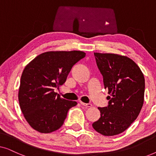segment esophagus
<instances>
[{"instance_id":"esophagus-1","label":"esophagus","mask_w":156,"mask_h":156,"mask_svg":"<svg viewBox=\"0 0 156 156\" xmlns=\"http://www.w3.org/2000/svg\"><path fill=\"white\" fill-rule=\"evenodd\" d=\"M80 104H82V106H85V107H91V106H92V104H86V103H84V102H82V101H80Z\"/></svg>"}]
</instances>
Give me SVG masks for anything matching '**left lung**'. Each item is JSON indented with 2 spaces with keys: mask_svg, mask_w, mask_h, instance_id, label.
<instances>
[{
  "mask_svg": "<svg viewBox=\"0 0 156 156\" xmlns=\"http://www.w3.org/2000/svg\"><path fill=\"white\" fill-rule=\"evenodd\" d=\"M104 88L109 100L106 107H99V119L92 124L104 136L122 133L136 120L144 101L145 78L140 67L131 58L113 53L94 52Z\"/></svg>",
  "mask_w": 156,
  "mask_h": 156,
  "instance_id": "8db88e82",
  "label": "left lung"
}]
</instances>
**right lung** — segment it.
<instances>
[{
  "label": "right lung",
  "mask_w": 156,
  "mask_h": 156,
  "mask_svg": "<svg viewBox=\"0 0 156 156\" xmlns=\"http://www.w3.org/2000/svg\"><path fill=\"white\" fill-rule=\"evenodd\" d=\"M85 56L82 51H50L25 66L19 87V104L25 120L35 131L49 133L59 129L69 108L77 104L61 98L54 90L65 82L72 67Z\"/></svg>",
  "instance_id": "obj_1"
}]
</instances>
